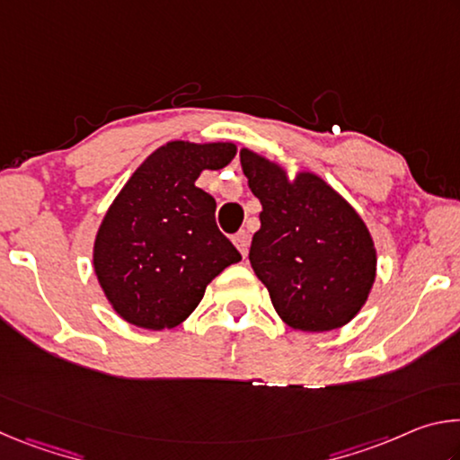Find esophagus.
<instances>
[{
    "instance_id": "esophagus-1",
    "label": "esophagus",
    "mask_w": 460,
    "mask_h": 460,
    "mask_svg": "<svg viewBox=\"0 0 460 460\" xmlns=\"http://www.w3.org/2000/svg\"><path fill=\"white\" fill-rule=\"evenodd\" d=\"M233 243L237 245V249L241 252V255H247V252H249V235H247V231H239L235 237H233Z\"/></svg>"
}]
</instances>
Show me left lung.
<instances>
[{"instance_id":"1","label":"left lung","mask_w":460,"mask_h":460,"mask_svg":"<svg viewBox=\"0 0 460 460\" xmlns=\"http://www.w3.org/2000/svg\"><path fill=\"white\" fill-rule=\"evenodd\" d=\"M239 158L261 202L249 261L276 313L306 332L347 324L376 279L377 255L363 219L316 174L300 172L290 182L258 154L241 150Z\"/></svg>"}]
</instances>
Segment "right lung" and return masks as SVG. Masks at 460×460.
<instances>
[{"label": "right lung", "instance_id": "obj_1", "mask_svg": "<svg viewBox=\"0 0 460 460\" xmlns=\"http://www.w3.org/2000/svg\"><path fill=\"white\" fill-rule=\"evenodd\" d=\"M233 144L170 142L123 186L101 223L93 263L123 321L174 329L241 253L217 227V202L194 181L235 158Z\"/></svg>", "mask_w": 460, "mask_h": 460}]
</instances>
